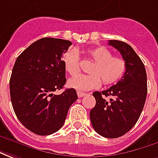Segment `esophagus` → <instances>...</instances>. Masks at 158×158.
<instances>
[{"mask_svg": "<svg viewBox=\"0 0 158 158\" xmlns=\"http://www.w3.org/2000/svg\"><path fill=\"white\" fill-rule=\"evenodd\" d=\"M85 95H87V94H85V93H81V92H77V96L79 97V98H81V97H83Z\"/></svg>", "mask_w": 158, "mask_h": 158, "instance_id": "obj_1", "label": "esophagus"}]
</instances>
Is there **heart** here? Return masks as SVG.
Segmentation results:
<instances>
[{
	"instance_id": "obj_1",
	"label": "heart",
	"mask_w": 158,
	"mask_h": 158,
	"mask_svg": "<svg viewBox=\"0 0 158 158\" xmlns=\"http://www.w3.org/2000/svg\"><path fill=\"white\" fill-rule=\"evenodd\" d=\"M87 53L88 58L94 62L90 70L92 75H79L70 79L68 81L70 88L79 92L88 91L99 88L102 83L101 79L104 84L110 86L123 78L127 68L123 59L112 56V52L103 46L89 49ZM63 63L70 76H77L80 72L81 60L77 49H70L64 54Z\"/></svg>"
}]
</instances>
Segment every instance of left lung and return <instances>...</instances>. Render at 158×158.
I'll use <instances>...</instances> for the list:
<instances>
[{
    "label": "left lung",
    "instance_id": "left-lung-1",
    "mask_svg": "<svg viewBox=\"0 0 158 158\" xmlns=\"http://www.w3.org/2000/svg\"><path fill=\"white\" fill-rule=\"evenodd\" d=\"M108 44L120 52L127 68L117 84L93 94L96 105L90 120L99 135L114 139L127 133L140 117L147 95V77L144 64L130 45L117 40H110ZM103 96L110 97L109 101Z\"/></svg>",
    "mask_w": 158,
    "mask_h": 158
}]
</instances>
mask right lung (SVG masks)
Instances as JSON below:
<instances>
[{
	"label": "right lung",
	"mask_w": 158,
	"mask_h": 158,
	"mask_svg": "<svg viewBox=\"0 0 158 158\" xmlns=\"http://www.w3.org/2000/svg\"><path fill=\"white\" fill-rule=\"evenodd\" d=\"M72 43L45 37L33 42L18 58L10 78V96L18 119L38 135L59 130L70 106L77 99L74 88L56 95L66 82L62 57Z\"/></svg>",
	"instance_id": "obj_1"
}]
</instances>
